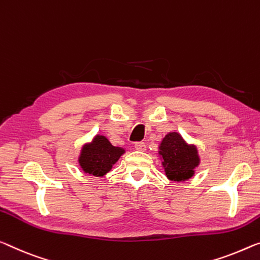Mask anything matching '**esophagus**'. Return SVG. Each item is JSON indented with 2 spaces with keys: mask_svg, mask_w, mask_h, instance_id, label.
<instances>
[{
  "mask_svg": "<svg viewBox=\"0 0 260 260\" xmlns=\"http://www.w3.org/2000/svg\"><path fill=\"white\" fill-rule=\"evenodd\" d=\"M135 149L137 150V151H142V152H144V151L146 150V145H145V143H143V142H137V143H135Z\"/></svg>",
  "mask_w": 260,
  "mask_h": 260,
  "instance_id": "obj_1",
  "label": "esophagus"
}]
</instances>
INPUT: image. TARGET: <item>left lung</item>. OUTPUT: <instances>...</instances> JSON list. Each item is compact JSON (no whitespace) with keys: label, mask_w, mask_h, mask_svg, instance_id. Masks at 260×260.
I'll return each instance as SVG.
<instances>
[{"label":"left lung","mask_w":260,"mask_h":260,"mask_svg":"<svg viewBox=\"0 0 260 260\" xmlns=\"http://www.w3.org/2000/svg\"><path fill=\"white\" fill-rule=\"evenodd\" d=\"M159 150L166 177L170 180L185 181L193 177L195 167L200 164L194 145H188L178 133H170L162 139Z\"/></svg>","instance_id":"left-lung-1"}]
</instances>
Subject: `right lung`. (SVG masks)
Listing matches in <instances>:
<instances>
[{
    "instance_id": "obj_1",
    "label": "right lung",
    "mask_w": 260,
    "mask_h": 260,
    "mask_svg": "<svg viewBox=\"0 0 260 260\" xmlns=\"http://www.w3.org/2000/svg\"><path fill=\"white\" fill-rule=\"evenodd\" d=\"M124 152L122 147L111 145L105 136L98 135L93 142L83 145L79 164L85 173L103 177Z\"/></svg>"
}]
</instances>
